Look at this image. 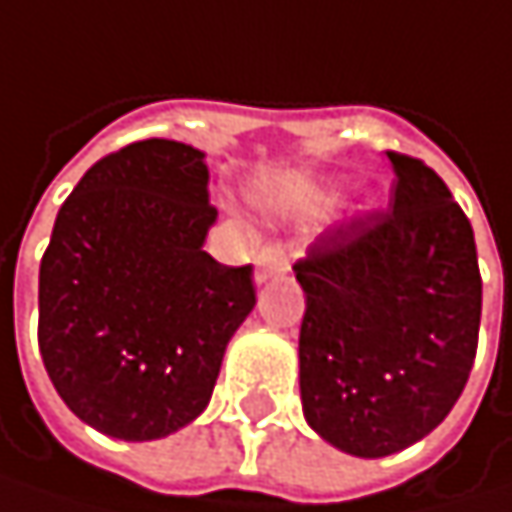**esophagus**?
Returning <instances> with one entry per match:
<instances>
[{"label":"esophagus","mask_w":512,"mask_h":512,"mask_svg":"<svg viewBox=\"0 0 512 512\" xmlns=\"http://www.w3.org/2000/svg\"><path fill=\"white\" fill-rule=\"evenodd\" d=\"M290 269V243L272 240L257 252V281L284 275Z\"/></svg>","instance_id":"34e87169"}]
</instances>
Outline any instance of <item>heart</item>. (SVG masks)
<instances>
[{
    "mask_svg": "<svg viewBox=\"0 0 512 512\" xmlns=\"http://www.w3.org/2000/svg\"><path fill=\"white\" fill-rule=\"evenodd\" d=\"M334 202H337V193H331V190H310L304 196V205L310 210H325L331 208Z\"/></svg>",
    "mask_w": 512,
    "mask_h": 512,
    "instance_id": "1",
    "label": "heart"
}]
</instances>
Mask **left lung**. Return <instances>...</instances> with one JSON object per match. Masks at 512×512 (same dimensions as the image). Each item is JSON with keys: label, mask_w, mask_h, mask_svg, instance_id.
I'll return each instance as SVG.
<instances>
[{"label": "left lung", "mask_w": 512, "mask_h": 512, "mask_svg": "<svg viewBox=\"0 0 512 512\" xmlns=\"http://www.w3.org/2000/svg\"><path fill=\"white\" fill-rule=\"evenodd\" d=\"M390 208L331 225L293 269L302 284L304 419L354 457L428 437L463 393L481 328L475 234L440 175L387 152Z\"/></svg>", "instance_id": "left-lung-1"}]
</instances>
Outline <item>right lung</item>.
<instances>
[{
    "label": "right lung",
    "mask_w": 512,
    "mask_h": 512,
    "mask_svg": "<svg viewBox=\"0 0 512 512\" xmlns=\"http://www.w3.org/2000/svg\"><path fill=\"white\" fill-rule=\"evenodd\" d=\"M213 219L205 155L163 137L93 163L58 210L37 343L90 428L161 440L208 407L225 346L255 307L252 263L202 249Z\"/></svg>",
    "instance_id": "obj_1"
}]
</instances>
